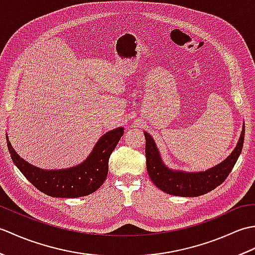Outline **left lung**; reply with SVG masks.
Masks as SVG:
<instances>
[{
    "label": "left lung",
    "mask_w": 255,
    "mask_h": 255,
    "mask_svg": "<svg viewBox=\"0 0 255 255\" xmlns=\"http://www.w3.org/2000/svg\"><path fill=\"white\" fill-rule=\"evenodd\" d=\"M145 158L147 170L151 181L161 191L166 194L182 197H196L204 195L219 186L229 175L232 167L239 158L245 140V126L242 127L239 141L236 148L220 163L200 172H187L174 170L167 166L161 158L160 151L154 139L144 131Z\"/></svg>",
    "instance_id": "8db88e82"
}]
</instances>
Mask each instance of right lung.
Instances as JSON below:
<instances>
[{"instance_id": "1", "label": "right lung", "mask_w": 255, "mask_h": 255, "mask_svg": "<svg viewBox=\"0 0 255 255\" xmlns=\"http://www.w3.org/2000/svg\"><path fill=\"white\" fill-rule=\"evenodd\" d=\"M123 134V127L107 131L83 162L60 170H44L28 163L14 150L7 134L6 142L14 164L37 189L51 197L77 198L94 193L105 182L108 159Z\"/></svg>"}]
</instances>
